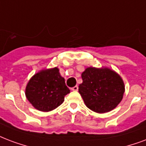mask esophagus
<instances>
[{
  "instance_id": "34e87169",
  "label": "esophagus",
  "mask_w": 146,
  "mask_h": 146,
  "mask_svg": "<svg viewBox=\"0 0 146 146\" xmlns=\"http://www.w3.org/2000/svg\"><path fill=\"white\" fill-rule=\"evenodd\" d=\"M78 89H79V87H78L77 86H75L74 87L71 88V90H73V91H77V90H78Z\"/></svg>"
}]
</instances>
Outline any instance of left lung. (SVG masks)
I'll list each match as a JSON object with an SVG mask.
<instances>
[{
  "label": "left lung",
  "instance_id": "1",
  "mask_svg": "<svg viewBox=\"0 0 146 146\" xmlns=\"http://www.w3.org/2000/svg\"><path fill=\"white\" fill-rule=\"evenodd\" d=\"M79 86L85 105L97 113L114 110L122 101L125 85L119 74L109 67H87L82 74Z\"/></svg>",
  "mask_w": 146,
  "mask_h": 146
}]
</instances>
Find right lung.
I'll return each instance as SVG.
<instances>
[{
  "mask_svg": "<svg viewBox=\"0 0 146 146\" xmlns=\"http://www.w3.org/2000/svg\"><path fill=\"white\" fill-rule=\"evenodd\" d=\"M70 92L59 68L53 67L35 73L27 84L25 96L36 110L49 112L60 106Z\"/></svg>",
  "mask_w": 146,
  "mask_h": 146,
  "instance_id": "1",
  "label": "right lung"
}]
</instances>
